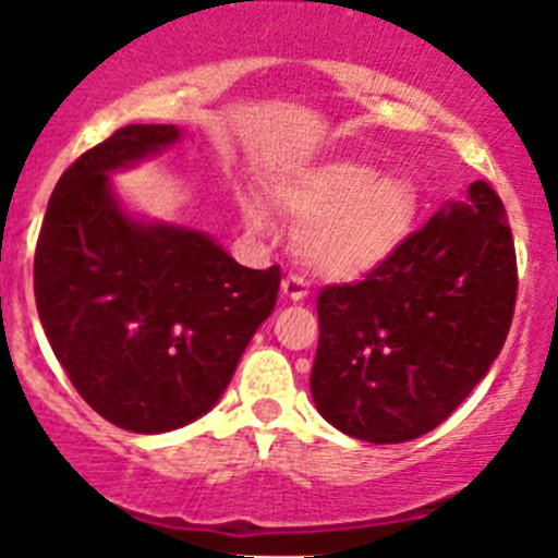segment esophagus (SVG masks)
I'll return each instance as SVG.
<instances>
[{
  "instance_id": "esophagus-1",
  "label": "esophagus",
  "mask_w": 558,
  "mask_h": 558,
  "mask_svg": "<svg viewBox=\"0 0 558 558\" xmlns=\"http://www.w3.org/2000/svg\"><path fill=\"white\" fill-rule=\"evenodd\" d=\"M280 289H283V294L289 296V300H294V303H303L305 296H308V283H305L300 275H286Z\"/></svg>"
}]
</instances>
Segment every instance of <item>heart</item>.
<instances>
[{"mask_svg":"<svg viewBox=\"0 0 558 558\" xmlns=\"http://www.w3.org/2000/svg\"><path fill=\"white\" fill-rule=\"evenodd\" d=\"M275 201L294 222L296 255L311 272L355 280L402 250L418 220V195L402 175H379L361 161H327L275 184ZM250 231L269 228L258 201H244Z\"/></svg>","mask_w":558,"mask_h":558,"instance_id":"heart-1","label":"heart"}]
</instances>
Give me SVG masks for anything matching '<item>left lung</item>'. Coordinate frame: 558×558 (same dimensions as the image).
Masks as SVG:
<instances>
[{"label": "left lung", "mask_w": 558, "mask_h": 558, "mask_svg": "<svg viewBox=\"0 0 558 558\" xmlns=\"http://www.w3.org/2000/svg\"><path fill=\"white\" fill-rule=\"evenodd\" d=\"M514 296L507 211L487 181H473L366 280L322 289L316 410L366 444L426 435L490 372Z\"/></svg>", "instance_id": "left-lung-1"}]
</instances>
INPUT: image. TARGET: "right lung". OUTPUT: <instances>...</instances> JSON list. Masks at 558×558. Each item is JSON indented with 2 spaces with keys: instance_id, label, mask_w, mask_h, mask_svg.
Listing matches in <instances>:
<instances>
[{
  "instance_id": "obj_1",
  "label": "right lung",
  "mask_w": 558,
  "mask_h": 558,
  "mask_svg": "<svg viewBox=\"0 0 558 558\" xmlns=\"http://www.w3.org/2000/svg\"><path fill=\"white\" fill-rule=\"evenodd\" d=\"M181 140L134 123L60 175L35 250V303L57 361L109 424L179 429L215 408L275 311L280 269H247L203 231L134 217L109 175Z\"/></svg>"
}]
</instances>
